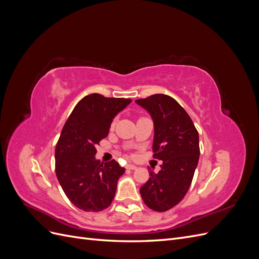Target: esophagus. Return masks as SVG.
<instances>
[{
	"instance_id": "esophagus-1",
	"label": "esophagus",
	"mask_w": 259,
	"mask_h": 259,
	"mask_svg": "<svg viewBox=\"0 0 259 259\" xmlns=\"http://www.w3.org/2000/svg\"><path fill=\"white\" fill-rule=\"evenodd\" d=\"M126 168H127V169H136V168H137V166L133 165V164H127V165H126Z\"/></svg>"
}]
</instances>
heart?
Returning a JSON list of instances; mask_svg holds the SVG:
<instances>
[{
  "mask_svg": "<svg viewBox=\"0 0 259 259\" xmlns=\"http://www.w3.org/2000/svg\"><path fill=\"white\" fill-rule=\"evenodd\" d=\"M114 125H115V120H113L112 121V123H111V125H110V127H111V130L114 127Z\"/></svg>",
  "mask_w": 259,
  "mask_h": 259,
  "instance_id": "b5f03b06",
  "label": "heart"
}]
</instances>
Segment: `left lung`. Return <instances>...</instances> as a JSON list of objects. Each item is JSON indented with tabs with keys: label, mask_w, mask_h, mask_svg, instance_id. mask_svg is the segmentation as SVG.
I'll use <instances>...</instances> for the list:
<instances>
[{
	"label": "left lung",
	"mask_w": 259,
	"mask_h": 259,
	"mask_svg": "<svg viewBox=\"0 0 259 259\" xmlns=\"http://www.w3.org/2000/svg\"><path fill=\"white\" fill-rule=\"evenodd\" d=\"M136 103L152 116L153 158L163 161L159 173L149 171L150 177L140 188V195L149 208L165 211L177 205L189 190L200 156L199 133L173 97L155 94Z\"/></svg>",
	"instance_id": "obj_1"
}]
</instances>
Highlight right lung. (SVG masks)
I'll use <instances>...</instances> for the list:
<instances>
[{"instance_id": "1", "label": "right lung", "mask_w": 259, "mask_h": 259, "mask_svg": "<svg viewBox=\"0 0 259 259\" xmlns=\"http://www.w3.org/2000/svg\"><path fill=\"white\" fill-rule=\"evenodd\" d=\"M131 101L91 94L76 104L64 125L55 149V171L77 208L100 211L111 204L125 169L114 160L97 161L95 146L107 137L112 119Z\"/></svg>"}]
</instances>
